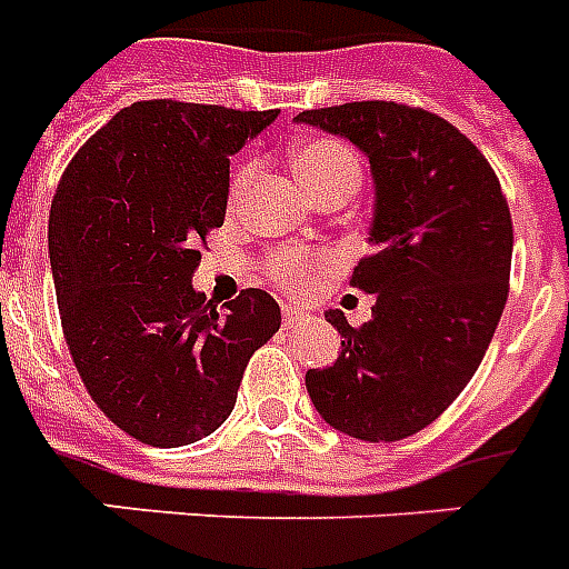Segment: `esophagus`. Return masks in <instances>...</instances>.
Listing matches in <instances>:
<instances>
[{
  "instance_id": "34e87169",
  "label": "esophagus",
  "mask_w": 569,
  "mask_h": 569,
  "mask_svg": "<svg viewBox=\"0 0 569 569\" xmlns=\"http://www.w3.org/2000/svg\"><path fill=\"white\" fill-rule=\"evenodd\" d=\"M303 321V312L295 307H283V328H298Z\"/></svg>"
}]
</instances>
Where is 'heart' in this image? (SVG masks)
I'll use <instances>...</instances> for the list:
<instances>
[{
    "mask_svg": "<svg viewBox=\"0 0 569 569\" xmlns=\"http://www.w3.org/2000/svg\"><path fill=\"white\" fill-rule=\"evenodd\" d=\"M295 173L303 182V189L310 191L316 200H325L330 194H351L360 182V159L348 144L337 138H312L307 144L295 150ZM250 186V168H239L232 173L230 189H227V206L236 209L241 197ZM337 259L325 257L319 259V268H333ZM268 277L280 283L289 292H307L312 280L319 277L316 262L301 250H280L268 259L266 266Z\"/></svg>",
    "mask_w": 569,
    "mask_h": 569,
    "instance_id": "b5f03b06",
    "label": "heart"
}]
</instances>
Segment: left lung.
I'll use <instances>...</instances> for the list:
<instances>
[{
  "mask_svg": "<svg viewBox=\"0 0 569 569\" xmlns=\"http://www.w3.org/2000/svg\"><path fill=\"white\" fill-rule=\"evenodd\" d=\"M301 123L355 141L375 173L369 257L351 286L372 319L342 333V355L307 372L325 422L366 442L422 431L463 392L502 319L513 223L499 177L458 127L405 102L310 109Z\"/></svg>",
  "mask_w": 569,
  "mask_h": 569,
  "instance_id": "obj_1",
  "label": "left lung"
}]
</instances>
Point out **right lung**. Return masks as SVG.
<instances>
[{"label":"right lung","mask_w":569,"mask_h":569,"mask_svg":"<svg viewBox=\"0 0 569 569\" xmlns=\"http://www.w3.org/2000/svg\"><path fill=\"white\" fill-rule=\"evenodd\" d=\"M277 109L141 100L93 132L49 212L58 312L88 396L129 437L177 449L232 413L241 375L280 330V307L241 289L223 312L191 289L227 212L230 156Z\"/></svg>","instance_id":"right-lung-1"}]
</instances>
